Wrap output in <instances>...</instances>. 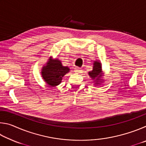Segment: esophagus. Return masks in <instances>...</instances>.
<instances>
[{
	"label": "esophagus",
	"instance_id": "1",
	"mask_svg": "<svg viewBox=\"0 0 146 146\" xmlns=\"http://www.w3.org/2000/svg\"><path fill=\"white\" fill-rule=\"evenodd\" d=\"M75 72L77 73H79L81 71V69L79 68H75Z\"/></svg>",
	"mask_w": 146,
	"mask_h": 146
}]
</instances>
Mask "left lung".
<instances>
[{"label":"left lung","mask_w":146,"mask_h":146,"mask_svg":"<svg viewBox=\"0 0 146 146\" xmlns=\"http://www.w3.org/2000/svg\"><path fill=\"white\" fill-rule=\"evenodd\" d=\"M93 70L89 71L88 75L93 80L92 82H94V85L96 86L104 82L103 76H104V73H103L102 64L100 60H95L93 62Z\"/></svg>","instance_id":"1"}]
</instances>
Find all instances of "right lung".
<instances>
[{"label":"right lung","mask_w":146,"mask_h":146,"mask_svg":"<svg viewBox=\"0 0 146 146\" xmlns=\"http://www.w3.org/2000/svg\"><path fill=\"white\" fill-rule=\"evenodd\" d=\"M70 71V68L64 66L59 59L50 56L42 68L41 75L47 84L55 87L60 84L64 76Z\"/></svg>","instance_id":"1"}]
</instances>
